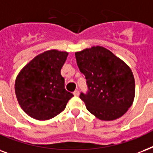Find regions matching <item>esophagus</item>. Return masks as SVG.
<instances>
[{
  "label": "esophagus",
  "mask_w": 153,
  "mask_h": 153,
  "mask_svg": "<svg viewBox=\"0 0 153 153\" xmlns=\"http://www.w3.org/2000/svg\"><path fill=\"white\" fill-rule=\"evenodd\" d=\"M79 94H80V93H79V91H78V90H75V91L73 92V95L76 96V97L79 96Z\"/></svg>",
  "instance_id": "34e87169"
}]
</instances>
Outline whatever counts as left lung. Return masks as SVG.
<instances>
[{"label": "left lung", "mask_w": 153, "mask_h": 153, "mask_svg": "<svg viewBox=\"0 0 153 153\" xmlns=\"http://www.w3.org/2000/svg\"><path fill=\"white\" fill-rule=\"evenodd\" d=\"M75 56L88 85L87 93L80 95L87 109L101 120L122 117L135 97V80L131 68L101 46L76 52Z\"/></svg>", "instance_id": "1"}]
</instances>
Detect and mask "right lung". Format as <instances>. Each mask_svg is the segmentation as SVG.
<instances>
[{
	"label": "right lung",
	"mask_w": 153,
	"mask_h": 153,
	"mask_svg": "<svg viewBox=\"0 0 153 153\" xmlns=\"http://www.w3.org/2000/svg\"><path fill=\"white\" fill-rule=\"evenodd\" d=\"M67 52L48 50L39 54L24 67L16 76L15 93L25 113L46 120L62 112L73 93L65 88L60 70Z\"/></svg>",
	"instance_id": "obj_1"
}]
</instances>
